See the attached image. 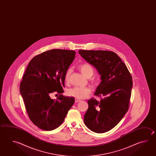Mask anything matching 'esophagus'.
Wrapping results in <instances>:
<instances>
[{
    "mask_svg": "<svg viewBox=\"0 0 156 156\" xmlns=\"http://www.w3.org/2000/svg\"><path fill=\"white\" fill-rule=\"evenodd\" d=\"M80 101H81V100H80L79 99H77V98L75 99V102L76 103H78V102H80Z\"/></svg>",
    "mask_w": 156,
    "mask_h": 156,
    "instance_id": "esophagus-1",
    "label": "esophagus"
}]
</instances>
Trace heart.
Wrapping results in <instances>:
<instances>
[{"label": "heart", "instance_id": "b5f03b06", "mask_svg": "<svg viewBox=\"0 0 156 156\" xmlns=\"http://www.w3.org/2000/svg\"><path fill=\"white\" fill-rule=\"evenodd\" d=\"M79 69L82 73L87 78H90L94 74V69L91 65L87 63H83L79 66ZM71 73V69H69L65 74V81L68 83L69 80ZM91 93V89L89 87H74L72 88L69 89L67 91V94L69 97H73L77 99H84L87 97Z\"/></svg>", "mask_w": 156, "mask_h": 156}]
</instances>
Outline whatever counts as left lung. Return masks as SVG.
Here are the masks:
<instances>
[{
	"instance_id": "obj_1",
	"label": "left lung",
	"mask_w": 156,
	"mask_h": 156,
	"mask_svg": "<svg viewBox=\"0 0 156 156\" xmlns=\"http://www.w3.org/2000/svg\"><path fill=\"white\" fill-rule=\"evenodd\" d=\"M83 58L97 69L101 82L84 116L86 126L96 133H104L118 125L129 108L132 76L126 66L112 51L80 50Z\"/></svg>"
}]
</instances>
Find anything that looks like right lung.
<instances>
[{
    "instance_id": "1",
    "label": "right lung",
    "mask_w": 156,
    "mask_h": 156,
    "mask_svg": "<svg viewBox=\"0 0 156 156\" xmlns=\"http://www.w3.org/2000/svg\"><path fill=\"white\" fill-rule=\"evenodd\" d=\"M72 50L53 49L35 56L30 61L20 85L30 120L38 128L51 131L59 126L74 103L73 97H64L65 74L75 58ZM57 91V100L49 95Z\"/></svg>"
}]
</instances>
